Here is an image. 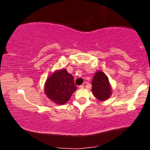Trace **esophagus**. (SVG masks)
<instances>
[{
	"mask_svg": "<svg viewBox=\"0 0 150 150\" xmlns=\"http://www.w3.org/2000/svg\"><path fill=\"white\" fill-rule=\"evenodd\" d=\"M79 88H80V89H83L84 88V85H82L79 86Z\"/></svg>",
	"mask_w": 150,
	"mask_h": 150,
	"instance_id": "obj_1",
	"label": "esophagus"
}]
</instances>
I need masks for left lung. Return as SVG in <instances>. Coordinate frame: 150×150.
Segmentation results:
<instances>
[{"label": "left lung", "mask_w": 150, "mask_h": 150, "mask_svg": "<svg viewBox=\"0 0 150 150\" xmlns=\"http://www.w3.org/2000/svg\"><path fill=\"white\" fill-rule=\"evenodd\" d=\"M92 90L94 96L98 100L105 101L111 97V86L108 77L101 70H98L94 74L92 82Z\"/></svg>", "instance_id": "8db88e82"}]
</instances>
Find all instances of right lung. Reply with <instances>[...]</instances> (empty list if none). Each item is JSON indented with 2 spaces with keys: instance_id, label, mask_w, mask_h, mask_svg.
<instances>
[{
  "instance_id": "right-lung-1",
  "label": "right lung",
  "mask_w": 150,
  "mask_h": 150,
  "mask_svg": "<svg viewBox=\"0 0 150 150\" xmlns=\"http://www.w3.org/2000/svg\"><path fill=\"white\" fill-rule=\"evenodd\" d=\"M77 89L71 74L65 69L56 70L46 80L44 92L51 101L57 104H65Z\"/></svg>"
}]
</instances>
